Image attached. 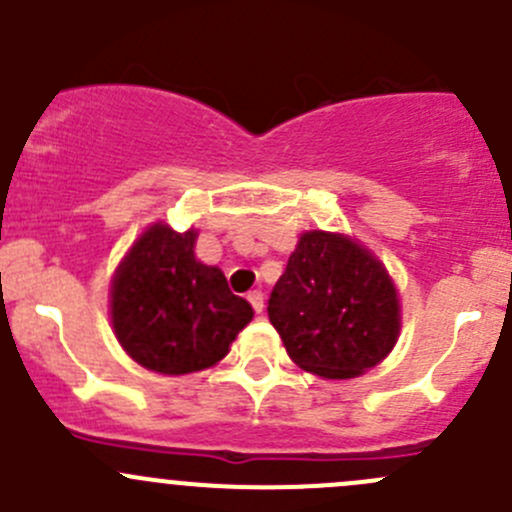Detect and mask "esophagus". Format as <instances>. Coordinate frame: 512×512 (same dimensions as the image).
<instances>
[{"instance_id": "esophagus-1", "label": "esophagus", "mask_w": 512, "mask_h": 512, "mask_svg": "<svg viewBox=\"0 0 512 512\" xmlns=\"http://www.w3.org/2000/svg\"><path fill=\"white\" fill-rule=\"evenodd\" d=\"M247 299H250L252 309H255L257 314H262V309H265V294H262L260 289H255V292L247 294Z\"/></svg>"}]
</instances>
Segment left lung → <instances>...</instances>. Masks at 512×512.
Wrapping results in <instances>:
<instances>
[{
    "mask_svg": "<svg viewBox=\"0 0 512 512\" xmlns=\"http://www.w3.org/2000/svg\"><path fill=\"white\" fill-rule=\"evenodd\" d=\"M289 359L322 379H354L394 349L401 304L374 252L349 235L309 230L267 302Z\"/></svg>",
    "mask_w": 512,
    "mask_h": 512,
    "instance_id": "obj_1",
    "label": "left lung"
}]
</instances>
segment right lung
I'll return each mask as SVG.
<instances>
[{
	"label": "right lung",
	"instance_id": "obj_1",
	"mask_svg": "<svg viewBox=\"0 0 512 512\" xmlns=\"http://www.w3.org/2000/svg\"><path fill=\"white\" fill-rule=\"evenodd\" d=\"M195 240V230L151 225L111 282L116 339L133 361L165 376L218 364L255 314L218 267L195 257Z\"/></svg>",
	"mask_w": 512,
	"mask_h": 512
}]
</instances>
